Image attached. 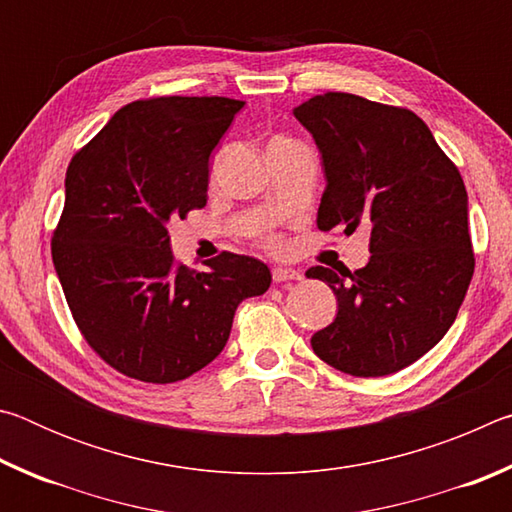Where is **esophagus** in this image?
Instances as JSON below:
<instances>
[{
    "label": "esophagus",
    "mask_w": 512,
    "mask_h": 512,
    "mask_svg": "<svg viewBox=\"0 0 512 512\" xmlns=\"http://www.w3.org/2000/svg\"><path fill=\"white\" fill-rule=\"evenodd\" d=\"M287 280H302V273L296 271V268H284V266H275L273 268V282H287Z\"/></svg>",
    "instance_id": "esophagus-1"
}]
</instances>
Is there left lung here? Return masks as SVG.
<instances>
[{"instance_id":"8db88e82","label":"left lung","mask_w":512,"mask_h":512,"mask_svg":"<svg viewBox=\"0 0 512 512\" xmlns=\"http://www.w3.org/2000/svg\"><path fill=\"white\" fill-rule=\"evenodd\" d=\"M323 158L318 230H370L359 271L314 266L339 311L311 336L329 366L384 377L411 366L456 320L474 273L467 192L458 169L411 110L348 92L293 108Z\"/></svg>"}]
</instances>
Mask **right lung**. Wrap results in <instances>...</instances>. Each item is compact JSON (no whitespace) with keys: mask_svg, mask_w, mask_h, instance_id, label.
I'll use <instances>...</instances> for the list:
<instances>
[{"mask_svg":"<svg viewBox=\"0 0 512 512\" xmlns=\"http://www.w3.org/2000/svg\"><path fill=\"white\" fill-rule=\"evenodd\" d=\"M244 101L128 103L74 155L51 257L85 341L126 377L171 384L219 357L246 298L271 287L255 257L173 262L171 219L207 203L210 155Z\"/></svg>","mask_w":512,"mask_h":512,"instance_id":"right-lung-1","label":"right lung"}]
</instances>
